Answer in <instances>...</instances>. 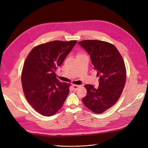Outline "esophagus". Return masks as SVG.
I'll return each mask as SVG.
<instances>
[{
	"label": "esophagus",
	"mask_w": 148,
	"mask_h": 148,
	"mask_svg": "<svg viewBox=\"0 0 148 148\" xmlns=\"http://www.w3.org/2000/svg\"><path fill=\"white\" fill-rule=\"evenodd\" d=\"M72 88H73V90H78V89L80 88V86H79V85L73 84V85H72Z\"/></svg>",
	"instance_id": "esophagus-1"
}]
</instances>
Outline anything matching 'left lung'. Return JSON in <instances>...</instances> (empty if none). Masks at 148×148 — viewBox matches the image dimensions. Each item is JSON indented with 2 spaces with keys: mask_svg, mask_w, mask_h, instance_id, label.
Returning a JSON list of instances; mask_svg holds the SVG:
<instances>
[{
  "mask_svg": "<svg viewBox=\"0 0 148 148\" xmlns=\"http://www.w3.org/2000/svg\"><path fill=\"white\" fill-rule=\"evenodd\" d=\"M78 43L90 56L99 77L97 88L85 85L88 92L83 102L92 111L101 113L116 103L124 89L126 70L123 59L111 43L96 40H86Z\"/></svg>",
  "mask_w": 148,
  "mask_h": 148,
  "instance_id": "1",
  "label": "left lung"
}]
</instances>
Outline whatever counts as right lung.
I'll list each match as a JSON object with an SVG mask.
<instances>
[{
	"mask_svg": "<svg viewBox=\"0 0 148 148\" xmlns=\"http://www.w3.org/2000/svg\"><path fill=\"white\" fill-rule=\"evenodd\" d=\"M76 42L55 40L40 45L25 59L21 74L23 91L29 103L40 114L52 116L62 108L70 84L60 82L55 72Z\"/></svg>",
	"mask_w": 148,
	"mask_h": 148,
	"instance_id": "add662e5",
	"label": "right lung"
}]
</instances>
